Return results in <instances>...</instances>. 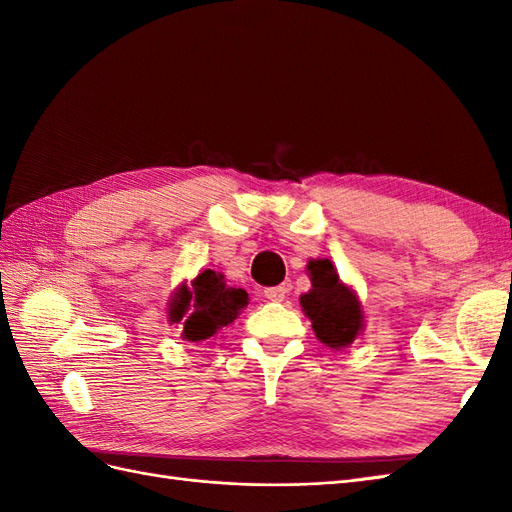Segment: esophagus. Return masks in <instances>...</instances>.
Returning <instances> with one entry per match:
<instances>
[{
    "mask_svg": "<svg viewBox=\"0 0 512 512\" xmlns=\"http://www.w3.org/2000/svg\"><path fill=\"white\" fill-rule=\"evenodd\" d=\"M286 294H288V288H286L284 284H282V286H273V288H267V290H265V297H267L269 301H284Z\"/></svg>",
    "mask_w": 512,
    "mask_h": 512,
    "instance_id": "34e87169",
    "label": "esophagus"
}]
</instances>
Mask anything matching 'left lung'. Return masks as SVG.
I'll use <instances>...</instances> for the list:
<instances>
[{"mask_svg":"<svg viewBox=\"0 0 512 512\" xmlns=\"http://www.w3.org/2000/svg\"><path fill=\"white\" fill-rule=\"evenodd\" d=\"M307 275L312 288L299 299L303 314L324 346L331 350L348 348L365 331L359 294L339 277L329 258L309 260Z\"/></svg>","mask_w":512,"mask_h":512,"instance_id":"8db88e82","label":"left lung"}]
</instances>
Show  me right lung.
<instances>
[{
    "label": "right lung",
    "mask_w": 512,
    "mask_h": 512,
    "mask_svg": "<svg viewBox=\"0 0 512 512\" xmlns=\"http://www.w3.org/2000/svg\"><path fill=\"white\" fill-rule=\"evenodd\" d=\"M250 303L243 288L228 286L218 271H203L194 280L181 282L168 301V322L181 324L185 342H205L235 322Z\"/></svg>",
    "instance_id": "1"
}]
</instances>
